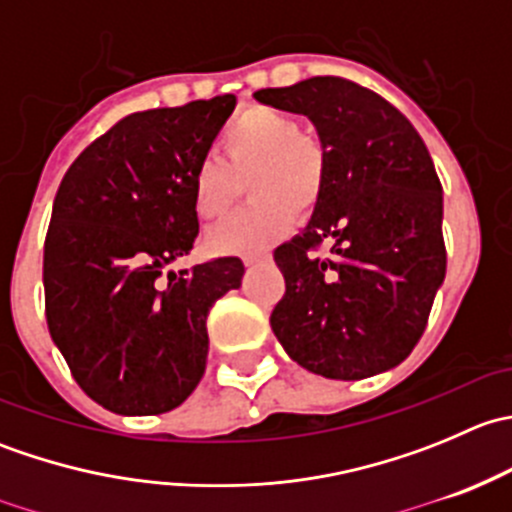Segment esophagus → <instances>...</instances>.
I'll list each match as a JSON object with an SVG mask.
<instances>
[{
	"label": "esophagus",
	"instance_id": "1",
	"mask_svg": "<svg viewBox=\"0 0 512 512\" xmlns=\"http://www.w3.org/2000/svg\"><path fill=\"white\" fill-rule=\"evenodd\" d=\"M270 260V255L267 252H252V255H245V265L247 267H255V265H262V262Z\"/></svg>",
	"mask_w": 512,
	"mask_h": 512
}]
</instances>
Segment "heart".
Returning <instances> with one entry per match:
<instances>
[{
    "instance_id": "b5f03b06",
    "label": "heart",
    "mask_w": 512,
    "mask_h": 512,
    "mask_svg": "<svg viewBox=\"0 0 512 512\" xmlns=\"http://www.w3.org/2000/svg\"><path fill=\"white\" fill-rule=\"evenodd\" d=\"M218 158H205L193 178V208L203 220L223 218L247 173L255 200L208 232L215 252H260L292 227L294 215L319 203L327 183V156L302 136L294 118L267 106L242 111L218 138Z\"/></svg>"
}]
</instances>
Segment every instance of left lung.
I'll return each instance as SVG.
<instances>
[{"instance_id":"8db88e82","label":"left lung","mask_w":512,"mask_h":512,"mask_svg":"<svg viewBox=\"0 0 512 512\" xmlns=\"http://www.w3.org/2000/svg\"><path fill=\"white\" fill-rule=\"evenodd\" d=\"M255 98L314 123L327 183L302 235L275 250L285 297L270 324L307 371L356 381L394 369L446 277L443 190L409 118L374 91L312 76ZM329 241V258L313 252Z\"/></svg>"}]
</instances>
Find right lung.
I'll list each match as a JSON object with an SVG mask.
<instances>
[{"label": "right lung", "mask_w": 512, "mask_h": 512, "mask_svg": "<svg viewBox=\"0 0 512 512\" xmlns=\"http://www.w3.org/2000/svg\"><path fill=\"white\" fill-rule=\"evenodd\" d=\"M235 96L138 111L66 170L44 242L49 334L76 384L123 416L165 414L203 379L208 312L240 257L163 270L198 237L193 178Z\"/></svg>", "instance_id": "obj_1"}]
</instances>
